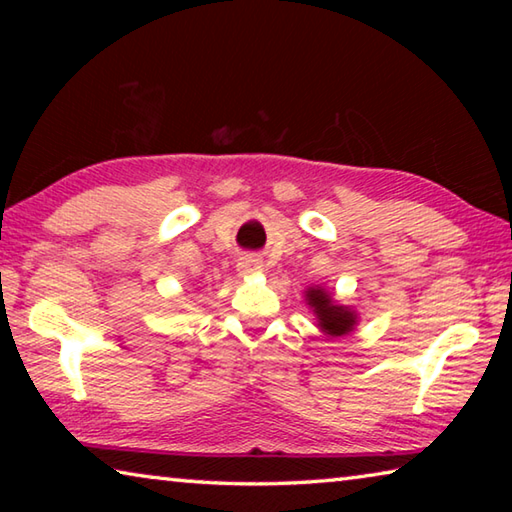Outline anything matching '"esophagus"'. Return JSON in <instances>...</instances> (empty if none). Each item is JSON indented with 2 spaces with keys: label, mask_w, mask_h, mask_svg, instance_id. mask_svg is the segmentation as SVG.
I'll return each instance as SVG.
<instances>
[{
  "label": "esophagus",
  "mask_w": 512,
  "mask_h": 512,
  "mask_svg": "<svg viewBox=\"0 0 512 512\" xmlns=\"http://www.w3.org/2000/svg\"><path fill=\"white\" fill-rule=\"evenodd\" d=\"M262 268H264L262 259L255 257V255H246V257H241L239 262H237L239 275H255V273L262 271Z\"/></svg>",
  "instance_id": "esophagus-1"
}]
</instances>
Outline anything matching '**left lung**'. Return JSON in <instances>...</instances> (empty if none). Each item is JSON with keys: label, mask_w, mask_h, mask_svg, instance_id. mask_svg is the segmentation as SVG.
Returning <instances> with one entry per match:
<instances>
[{"label": "left lung", "mask_w": 512, "mask_h": 512, "mask_svg": "<svg viewBox=\"0 0 512 512\" xmlns=\"http://www.w3.org/2000/svg\"><path fill=\"white\" fill-rule=\"evenodd\" d=\"M305 302L316 318V327L327 336V339L348 336L359 325L357 309L343 305V302L334 298L332 291L318 287V284L305 289Z\"/></svg>", "instance_id": "left-lung-1"}]
</instances>
